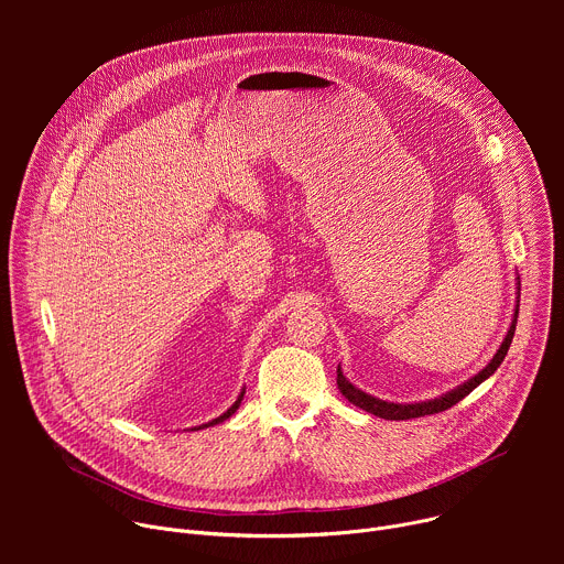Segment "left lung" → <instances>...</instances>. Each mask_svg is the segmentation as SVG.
<instances>
[{
    "mask_svg": "<svg viewBox=\"0 0 564 564\" xmlns=\"http://www.w3.org/2000/svg\"><path fill=\"white\" fill-rule=\"evenodd\" d=\"M520 285V283H518ZM520 290V288H518ZM518 310H520V292H518V301H516V312H513V321H511V328L502 341V346L498 348V352L494 355V359L481 368L475 377H470L468 381L459 383L457 388L448 390L446 394L442 397H435V399H429V401H415V404H394V401H383V399H377L364 390H359L357 386H352L344 372H341V366L337 368V386L341 390V394L350 401V404L364 409L366 413L370 415H377L381 420H413V417H424V415H435V413H442L451 406H455L457 401H462L468 392H473L481 381L489 379L498 368L500 364L505 361L507 352H509V346L513 341V335H516V324H518Z\"/></svg>",
    "mask_w": 564,
    "mask_h": 564,
    "instance_id": "1",
    "label": "left lung"
}]
</instances>
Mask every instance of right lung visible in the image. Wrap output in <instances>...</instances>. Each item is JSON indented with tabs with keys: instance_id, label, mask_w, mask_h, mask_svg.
I'll list each match as a JSON object with an SVG mask.
<instances>
[{
	"instance_id": "1",
	"label": "right lung",
	"mask_w": 564,
	"mask_h": 564,
	"mask_svg": "<svg viewBox=\"0 0 564 564\" xmlns=\"http://www.w3.org/2000/svg\"><path fill=\"white\" fill-rule=\"evenodd\" d=\"M243 394H246V388H243V390H240V394H238V399H236V401H234V404H231V406H229V409H227V411H225V413H223V415H220V417H216V420H212V422H207V424H203V426H198V429H207V426H216V424H220V422H225V420H229V417H231V415H234V413H236V411H238V406H240V401H243ZM194 429H196V426H194ZM198 429H196V431H198Z\"/></svg>"
}]
</instances>
